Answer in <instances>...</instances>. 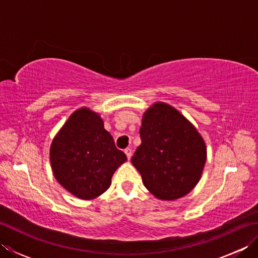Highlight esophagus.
Here are the masks:
<instances>
[{
  "label": "esophagus",
  "instance_id": "1",
  "mask_svg": "<svg viewBox=\"0 0 258 258\" xmlns=\"http://www.w3.org/2000/svg\"><path fill=\"white\" fill-rule=\"evenodd\" d=\"M125 154H126V156H127V158L128 160H131V157H132V150L130 149V147H127V149H125Z\"/></svg>",
  "mask_w": 258,
  "mask_h": 258
}]
</instances>
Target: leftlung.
I'll use <instances>...</instances> for the list:
<instances>
[{
  "instance_id": "left-lung-1",
  "label": "left lung",
  "mask_w": 258,
  "mask_h": 258,
  "mask_svg": "<svg viewBox=\"0 0 258 258\" xmlns=\"http://www.w3.org/2000/svg\"><path fill=\"white\" fill-rule=\"evenodd\" d=\"M140 135L132 164L150 193L161 201L188 194L200 182L207 156L195 126L175 107L156 102L144 112Z\"/></svg>"
}]
</instances>
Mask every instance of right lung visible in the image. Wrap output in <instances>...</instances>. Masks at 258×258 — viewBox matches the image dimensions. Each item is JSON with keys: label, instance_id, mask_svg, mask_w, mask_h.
Here are the masks:
<instances>
[{"label": "right lung", "instance_id": "right-lung-1", "mask_svg": "<svg viewBox=\"0 0 258 258\" xmlns=\"http://www.w3.org/2000/svg\"><path fill=\"white\" fill-rule=\"evenodd\" d=\"M126 161L104 128L102 117L89 107L72 113L50 149L54 177L71 194L85 201L102 195L114 172Z\"/></svg>", "mask_w": 258, "mask_h": 258}]
</instances>
